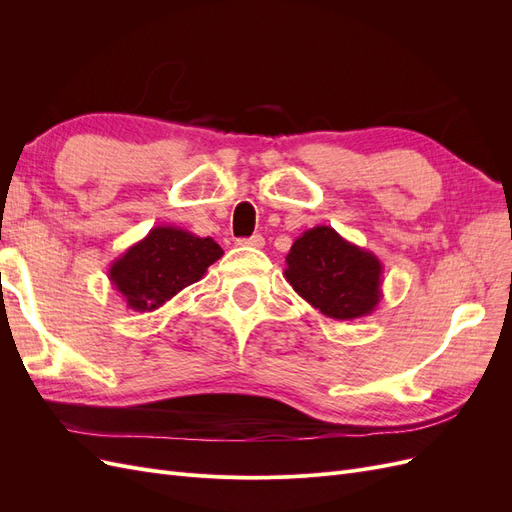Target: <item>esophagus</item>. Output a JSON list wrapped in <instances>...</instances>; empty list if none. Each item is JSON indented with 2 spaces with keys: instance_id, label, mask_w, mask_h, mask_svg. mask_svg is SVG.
<instances>
[{
  "instance_id": "esophagus-1",
  "label": "esophagus",
  "mask_w": 512,
  "mask_h": 512,
  "mask_svg": "<svg viewBox=\"0 0 512 512\" xmlns=\"http://www.w3.org/2000/svg\"><path fill=\"white\" fill-rule=\"evenodd\" d=\"M237 243L243 245V247H262V245H265V237H262V235H252V237H247V239H239Z\"/></svg>"
}]
</instances>
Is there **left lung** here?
<instances>
[{
  "mask_svg": "<svg viewBox=\"0 0 512 512\" xmlns=\"http://www.w3.org/2000/svg\"><path fill=\"white\" fill-rule=\"evenodd\" d=\"M382 273L376 254L331 226H314L294 239L284 269L294 292L333 320L374 314L382 299Z\"/></svg>",
  "mask_w": 512,
  "mask_h": 512,
  "instance_id": "obj_1",
  "label": "left lung"
}]
</instances>
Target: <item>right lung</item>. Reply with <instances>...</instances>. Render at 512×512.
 Here are the masks:
<instances>
[{"mask_svg": "<svg viewBox=\"0 0 512 512\" xmlns=\"http://www.w3.org/2000/svg\"><path fill=\"white\" fill-rule=\"evenodd\" d=\"M224 250L211 237L177 226H156L108 269V280L134 312H153L198 282Z\"/></svg>", "mask_w": 512, "mask_h": 512, "instance_id": "right-lung-1", "label": "right lung"}]
</instances>
